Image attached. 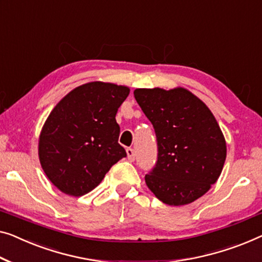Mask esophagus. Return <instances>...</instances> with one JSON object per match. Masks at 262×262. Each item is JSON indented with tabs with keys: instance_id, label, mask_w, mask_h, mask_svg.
Masks as SVG:
<instances>
[{
	"instance_id": "1",
	"label": "esophagus",
	"mask_w": 262,
	"mask_h": 262,
	"mask_svg": "<svg viewBox=\"0 0 262 262\" xmlns=\"http://www.w3.org/2000/svg\"><path fill=\"white\" fill-rule=\"evenodd\" d=\"M126 151H127V155H128V160H129V161H134V160H135V150L133 149V148H127Z\"/></svg>"
}]
</instances>
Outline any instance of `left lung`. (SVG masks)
<instances>
[{
  "label": "left lung",
  "instance_id": "obj_1",
  "mask_svg": "<svg viewBox=\"0 0 262 262\" xmlns=\"http://www.w3.org/2000/svg\"><path fill=\"white\" fill-rule=\"evenodd\" d=\"M134 96L158 142V161L144 177L148 188L169 206L201 198L220 177L227 151L212 112L185 88H140Z\"/></svg>",
  "mask_w": 262,
  "mask_h": 262
}]
</instances>
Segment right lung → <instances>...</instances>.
Masks as SVG:
<instances>
[{
  "instance_id": "add662e5",
  "label": "right lung",
  "mask_w": 262,
  "mask_h": 262,
  "mask_svg": "<svg viewBox=\"0 0 262 262\" xmlns=\"http://www.w3.org/2000/svg\"><path fill=\"white\" fill-rule=\"evenodd\" d=\"M129 88L89 82L68 93L50 113L38 141L42 169L62 193L82 196L127 153L115 116Z\"/></svg>"
}]
</instances>
